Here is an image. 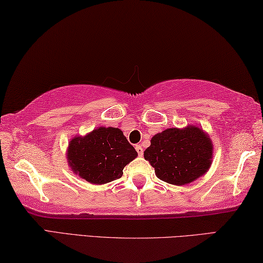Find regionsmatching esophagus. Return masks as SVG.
<instances>
[{
	"label": "esophagus",
	"instance_id": "obj_1",
	"mask_svg": "<svg viewBox=\"0 0 263 263\" xmlns=\"http://www.w3.org/2000/svg\"><path fill=\"white\" fill-rule=\"evenodd\" d=\"M135 149H136V151H137V154H139L140 156L143 155V148H142V145L137 144V145L135 146Z\"/></svg>",
	"mask_w": 263,
	"mask_h": 263
}]
</instances>
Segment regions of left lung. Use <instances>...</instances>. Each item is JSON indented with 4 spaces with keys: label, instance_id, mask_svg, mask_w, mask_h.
<instances>
[{
    "label": "left lung",
    "instance_id": "8db88e82",
    "mask_svg": "<svg viewBox=\"0 0 263 263\" xmlns=\"http://www.w3.org/2000/svg\"><path fill=\"white\" fill-rule=\"evenodd\" d=\"M214 144L208 133L188 124L167 128L153 136L144 159L155 168L157 178L176 186L188 185L209 171Z\"/></svg>",
    "mask_w": 263,
    "mask_h": 263
}]
</instances>
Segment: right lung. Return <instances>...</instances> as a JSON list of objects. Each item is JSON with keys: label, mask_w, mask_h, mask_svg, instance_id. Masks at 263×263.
Instances as JSON below:
<instances>
[{"label": "right lung", "mask_w": 263, "mask_h": 263, "mask_svg": "<svg viewBox=\"0 0 263 263\" xmlns=\"http://www.w3.org/2000/svg\"><path fill=\"white\" fill-rule=\"evenodd\" d=\"M137 153L121 129L98 127L69 141L67 160L71 171L92 185H104L122 177V170Z\"/></svg>", "instance_id": "right-lung-1"}]
</instances>
